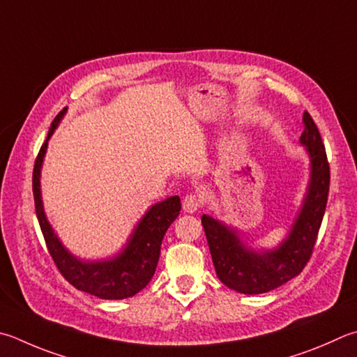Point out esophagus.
Listing matches in <instances>:
<instances>
[{
    "instance_id": "1",
    "label": "esophagus",
    "mask_w": 357,
    "mask_h": 357,
    "mask_svg": "<svg viewBox=\"0 0 357 357\" xmlns=\"http://www.w3.org/2000/svg\"><path fill=\"white\" fill-rule=\"evenodd\" d=\"M199 206H201V199L198 195H195V193H190V195H187L183 199V209L189 213L197 212L199 209Z\"/></svg>"
}]
</instances>
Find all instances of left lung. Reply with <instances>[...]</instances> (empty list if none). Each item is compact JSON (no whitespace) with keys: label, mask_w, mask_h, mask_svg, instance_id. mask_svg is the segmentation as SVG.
Listing matches in <instances>:
<instances>
[{"label":"left lung","mask_w":357,"mask_h":357,"mask_svg":"<svg viewBox=\"0 0 357 357\" xmlns=\"http://www.w3.org/2000/svg\"><path fill=\"white\" fill-rule=\"evenodd\" d=\"M303 125L300 144L309 154V184L287 237L276 248L252 250L237 229L206 213L201 217L218 280L241 294H265L282 286L301 273L312 255L328 203L329 164L320 132L309 112L303 114Z\"/></svg>","instance_id":"left-lung-1"}]
</instances>
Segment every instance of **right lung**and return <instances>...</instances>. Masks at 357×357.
Wrapping results in <instances>:
<instances>
[{
  "label": "right lung",
  "instance_id": "1",
  "mask_svg": "<svg viewBox=\"0 0 357 357\" xmlns=\"http://www.w3.org/2000/svg\"><path fill=\"white\" fill-rule=\"evenodd\" d=\"M66 114L67 109H63L51 123L48 137L38 151L34 173H32L36 213L45 242L62 276L77 290L87 291L101 300H123V298L134 296L146 287L156 271L162 238L168 226L179 215L181 199L174 195L153 204L140 218L121 251L114 257L101 259V261H84L71 255L48 222L40 192V173L48 140Z\"/></svg>",
  "mask_w": 357,
  "mask_h": 357
}]
</instances>
